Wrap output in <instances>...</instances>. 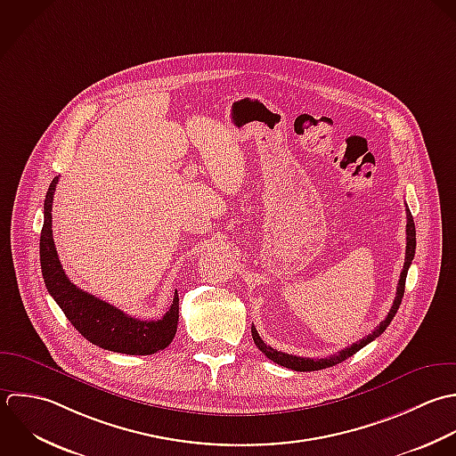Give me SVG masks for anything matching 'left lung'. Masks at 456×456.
<instances>
[{
	"label": "left lung",
	"mask_w": 456,
	"mask_h": 456,
	"mask_svg": "<svg viewBox=\"0 0 456 456\" xmlns=\"http://www.w3.org/2000/svg\"><path fill=\"white\" fill-rule=\"evenodd\" d=\"M407 250H405V265H403V270H402V275H400V281H398V288H396V298L393 302V307L387 314V318L371 332L368 334L364 339L354 343L352 346L327 357V359H307V357H297V355H289V354H284V352H277L273 350L272 346H268L257 334L256 327L252 325V338H254V343L256 346L270 359L273 361L275 364H281L288 370H293V371H318V370H325V368H332L343 361H346L348 357H352L354 354H357L361 348H364L366 345H370L371 341H375L380 334L386 332V329L389 327V323L393 322V318L396 316L400 305H402V298H403V293H405V281H407V272L412 265V259H414V254H416V225H414V218H412V213L407 206Z\"/></svg>",
	"instance_id": "left-lung-1"
}]
</instances>
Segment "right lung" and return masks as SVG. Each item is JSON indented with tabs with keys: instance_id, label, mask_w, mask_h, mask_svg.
Returning <instances> with one entry per match:
<instances>
[{
	"instance_id": "obj_1",
	"label": "right lung",
	"mask_w": 456,
	"mask_h": 456,
	"mask_svg": "<svg viewBox=\"0 0 456 456\" xmlns=\"http://www.w3.org/2000/svg\"><path fill=\"white\" fill-rule=\"evenodd\" d=\"M58 184L54 177L44 200V225L40 232V268L44 284L60 305L72 327L92 345L108 352L126 355H152L165 350L177 330L179 295L175 291L170 309L156 322H142L127 316L120 309L76 288L65 275L53 241L51 209Z\"/></svg>"
}]
</instances>
